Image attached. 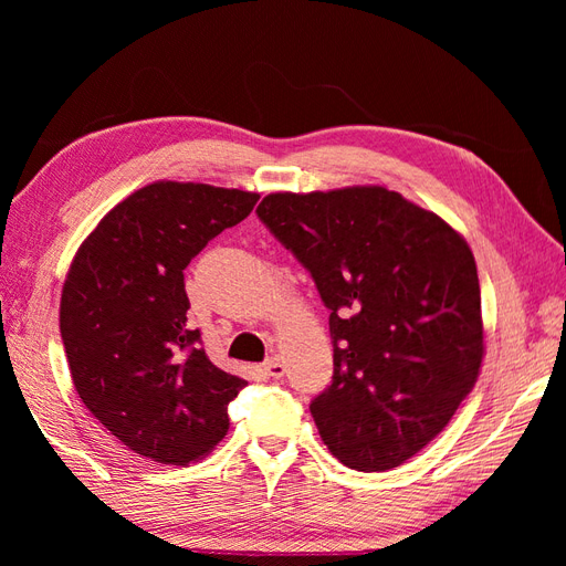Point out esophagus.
Listing matches in <instances>:
<instances>
[{
  "label": "esophagus",
  "instance_id": "1",
  "mask_svg": "<svg viewBox=\"0 0 566 566\" xmlns=\"http://www.w3.org/2000/svg\"><path fill=\"white\" fill-rule=\"evenodd\" d=\"M262 370H264V375H269V378H283L285 366L279 356H271L262 364Z\"/></svg>",
  "mask_w": 566,
  "mask_h": 566
}]
</instances>
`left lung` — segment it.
I'll return each instance as SVG.
<instances>
[{"label": "left lung", "instance_id": "8db88e82", "mask_svg": "<svg viewBox=\"0 0 566 566\" xmlns=\"http://www.w3.org/2000/svg\"><path fill=\"white\" fill-rule=\"evenodd\" d=\"M256 217L312 273L331 312L333 382L312 401L342 465H401L449 424L484 356L470 245L382 186L271 193Z\"/></svg>", "mask_w": 566, "mask_h": 566}]
</instances>
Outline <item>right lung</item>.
Here are the masks:
<instances>
[{
    "label": "right lung",
    "mask_w": 566,
    "mask_h": 566,
    "mask_svg": "<svg viewBox=\"0 0 566 566\" xmlns=\"http://www.w3.org/2000/svg\"><path fill=\"white\" fill-rule=\"evenodd\" d=\"M256 200L238 188L148 184L98 221L65 276L61 337L82 403L163 465L208 455L248 385L217 368L188 325L184 269Z\"/></svg>",
    "instance_id": "obj_1"
}]
</instances>
